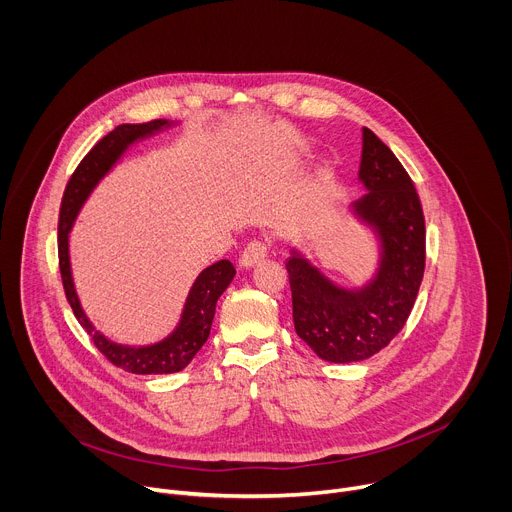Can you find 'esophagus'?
Returning a JSON list of instances; mask_svg holds the SVG:
<instances>
[{
  "label": "esophagus",
  "instance_id": "esophagus-1",
  "mask_svg": "<svg viewBox=\"0 0 512 512\" xmlns=\"http://www.w3.org/2000/svg\"><path fill=\"white\" fill-rule=\"evenodd\" d=\"M265 257H267V245L263 241H253L241 253L239 263H241V267L249 269V267H255L257 263H261Z\"/></svg>",
  "mask_w": 512,
  "mask_h": 512
}]
</instances>
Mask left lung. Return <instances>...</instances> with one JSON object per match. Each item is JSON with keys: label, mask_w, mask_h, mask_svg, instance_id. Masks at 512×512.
Listing matches in <instances>:
<instances>
[{"label": "left lung", "mask_w": 512, "mask_h": 512, "mask_svg": "<svg viewBox=\"0 0 512 512\" xmlns=\"http://www.w3.org/2000/svg\"><path fill=\"white\" fill-rule=\"evenodd\" d=\"M358 182L348 208L377 241V265L362 285L336 283L306 253L285 263L298 336L328 362H358L385 348L405 326L425 269V221L415 186L387 145L362 127Z\"/></svg>", "instance_id": "obj_1"}]
</instances>
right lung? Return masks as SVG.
<instances>
[{"instance_id":"obj_1","label":"right lung","mask_w":512,"mask_h":512,"mask_svg":"<svg viewBox=\"0 0 512 512\" xmlns=\"http://www.w3.org/2000/svg\"><path fill=\"white\" fill-rule=\"evenodd\" d=\"M172 125L174 121L168 119H154L148 123L135 125H117L83 158L75 174L68 180L60 204L58 261L66 300L81 326L93 336L95 346L115 364V367L133 375H170L188 367L190 360L196 356V352L202 348L210 334L218 298L223 296V291L231 285L237 273L229 259H221L202 269L188 291L176 328L166 338L150 344H119L107 338L101 330L95 328V324L81 306L70 265V231L75 227L83 204L93 194L97 184L115 168V164L123 158V154L131 145L145 137H152Z\"/></svg>"}]
</instances>
